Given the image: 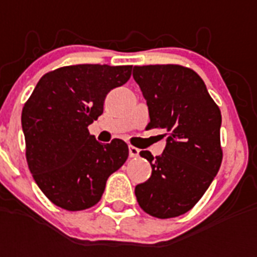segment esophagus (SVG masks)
Listing matches in <instances>:
<instances>
[{
	"instance_id": "esophagus-1",
	"label": "esophagus",
	"mask_w": 257,
	"mask_h": 257,
	"mask_svg": "<svg viewBox=\"0 0 257 257\" xmlns=\"http://www.w3.org/2000/svg\"><path fill=\"white\" fill-rule=\"evenodd\" d=\"M139 153H140V149L136 148V147H132V145H129V156L137 157L139 156Z\"/></svg>"
}]
</instances>
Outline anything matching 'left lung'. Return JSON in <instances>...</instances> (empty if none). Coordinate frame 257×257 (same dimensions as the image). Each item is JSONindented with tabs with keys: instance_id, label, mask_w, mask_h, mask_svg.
Segmentation results:
<instances>
[{
	"instance_id": "obj_1",
	"label": "left lung",
	"mask_w": 257,
	"mask_h": 257,
	"mask_svg": "<svg viewBox=\"0 0 257 257\" xmlns=\"http://www.w3.org/2000/svg\"><path fill=\"white\" fill-rule=\"evenodd\" d=\"M133 78L147 100L148 128L167 131L163 155L141 151L152 175L135 188L141 209L171 219L195 207L219 172L221 113L199 74L181 65L133 68Z\"/></svg>"
}]
</instances>
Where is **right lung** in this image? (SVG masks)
Returning <instances> with one entry per match:
<instances>
[{"mask_svg": "<svg viewBox=\"0 0 257 257\" xmlns=\"http://www.w3.org/2000/svg\"><path fill=\"white\" fill-rule=\"evenodd\" d=\"M131 74L132 65L58 68L40 78L24 105L28 167L54 205L66 211L96 205L109 176L128 159L124 141L101 144L88 126L102 114L106 94Z\"/></svg>", "mask_w": 257, "mask_h": 257, "instance_id": "right-lung-1", "label": "right lung"}]
</instances>
